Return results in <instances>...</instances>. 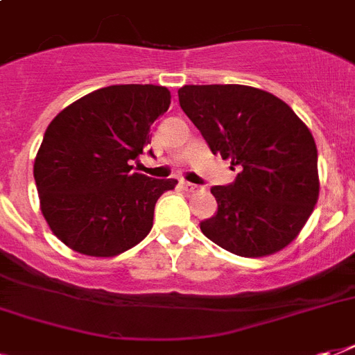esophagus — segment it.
I'll return each instance as SVG.
<instances>
[{
  "label": "esophagus",
  "instance_id": "34e87169",
  "mask_svg": "<svg viewBox=\"0 0 355 355\" xmlns=\"http://www.w3.org/2000/svg\"><path fill=\"white\" fill-rule=\"evenodd\" d=\"M180 188H182L184 191H189V193H191V191H195V189H197V186L191 182H180Z\"/></svg>",
  "mask_w": 355,
  "mask_h": 355
}]
</instances>
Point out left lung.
<instances>
[{"mask_svg": "<svg viewBox=\"0 0 355 355\" xmlns=\"http://www.w3.org/2000/svg\"><path fill=\"white\" fill-rule=\"evenodd\" d=\"M178 101L214 155L237 177L214 186L217 214L200 223L208 239L243 258H261L300 234L319 199L317 145L291 107L243 85H186Z\"/></svg>", "mask_w": 355, "mask_h": 355, "instance_id": "left-lung-1", "label": "left lung"}]
</instances>
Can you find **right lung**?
I'll return each mask as SVG.
<instances>
[{"mask_svg":"<svg viewBox=\"0 0 355 355\" xmlns=\"http://www.w3.org/2000/svg\"><path fill=\"white\" fill-rule=\"evenodd\" d=\"M169 105L166 86L114 85L80 97L49 123L35 182L47 225L71 250L112 258L150 232L156 200L177 180L145 177L132 162Z\"/></svg>","mask_w":355,"mask_h":355,"instance_id":"add662e5","label":"right lung"}]
</instances>
